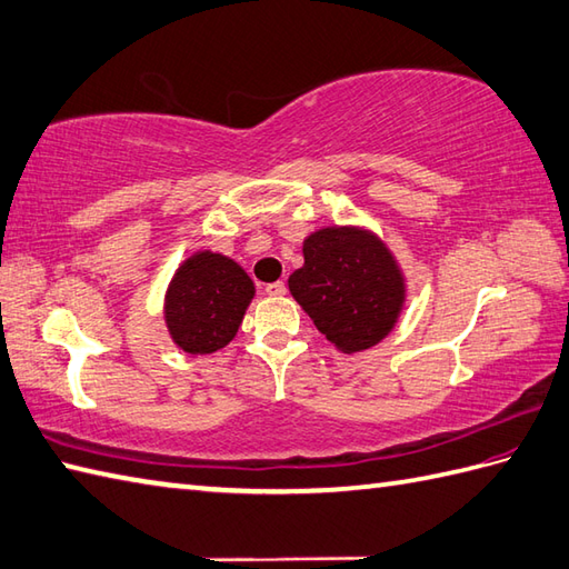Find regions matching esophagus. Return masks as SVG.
Segmentation results:
<instances>
[{"instance_id":"obj_1","label":"esophagus","mask_w":569,"mask_h":569,"mask_svg":"<svg viewBox=\"0 0 569 569\" xmlns=\"http://www.w3.org/2000/svg\"><path fill=\"white\" fill-rule=\"evenodd\" d=\"M264 292H268L270 297H282V295H287V284L284 282H270V284H264Z\"/></svg>"}]
</instances>
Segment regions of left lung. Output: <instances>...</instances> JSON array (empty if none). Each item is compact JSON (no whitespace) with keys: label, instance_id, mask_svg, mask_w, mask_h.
<instances>
[{"label":"left lung","instance_id":"8db88e82","mask_svg":"<svg viewBox=\"0 0 569 569\" xmlns=\"http://www.w3.org/2000/svg\"><path fill=\"white\" fill-rule=\"evenodd\" d=\"M289 292L331 343L352 356L385 340L407 307L395 252L365 226H323L305 238Z\"/></svg>","mask_w":569,"mask_h":569}]
</instances>
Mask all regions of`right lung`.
<instances>
[{
    "label": "right lung",
    "instance_id": "obj_1",
    "mask_svg": "<svg viewBox=\"0 0 569 569\" xmlns=\"http://www.w3.org/2000/svg\"><path fill=\"white\" fill-rule=\"evenodd\" d=\"M256 284L233 258L197 250L180 262L162 299L172 343L189 356H211L236 338Z\"/></svg>",
    "mask_w": 569,
    "mask_h": 569
}]
</instances>
